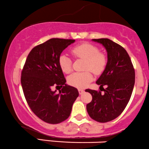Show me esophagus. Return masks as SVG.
Here are the masks:
<instances>
[{"label": "esophagus", "mask_w": 149, "mask_h": 149, "mask_svg": "<svg viewBox=\"0 0 149 149\" xmlns=\"http://www.w3.org/2000/svg\"><path fill=\"white\" fill-rule=\"evenodd\" d=\"M78 91H79V93L80 95H81V94L84 93V91L83 89H78Z\"/></svg>", "instance_id": "esophagus-1"}]
</instances>
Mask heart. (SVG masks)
<instances>
[{
  "label": "heart",
  "instance_id": "b5f03b06",
  "mask_svg": "<svg viewBox=\"0 0 149 149\" xmlns=\"http://www.w3.org/2000/svg\"><path fill=\"white\" fill-rule=\"evenodd\" d=\"M72 54L75 58L85 60L84 70L81 72H74L68 77V83L78 88H85L92 81L93 74H100L107 65V58L104 54L99 52L98 48L91 44L84 43L72 49ZM58 65L61 70L68 74L72 71V61L65 54H61L58 58Z\"/></svg>",
  "mask_w": 149,
  "mask_h": 149
}]
</instances>
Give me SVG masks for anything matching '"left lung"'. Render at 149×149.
Returning a JSON list of instances; mask_svg holds the SVG:
<instances>
[{
    "label": "left lung",
    "instance_id": "obj_1",
    "mask_svg": "<svg viewBox=\"0 0 149 149\" xmlns=\"http://www.w3.org/2000/svg\"><path fill=\"white\" fill-rule=\"evenodd\" d=\"M102 44L107 52V63L104 72L96 84L107 88L104 93L86 89L92 95V101L86 105L92 119L106 123L117 118L123 111L130 100L133 90L135 72L126 50L107 38L93 39Z\"/></svg>",
    "mask_w": 149,
    "mask_h": 149
}]
</instances>
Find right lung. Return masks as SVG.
Here are the masks:
<instances>
[{
	"instance_id": "add662e5",
	"label": "right lung",
	"mask_w": 149,
	"mask_h": 149,
	"mask_svg": "<svg viewBox=\"0 0 149 149\" xmlns=\"http://www.w3.org/2000/svg\"><path fill=\"white\" fill-rule=\"evenodd\" d=\"M74 40L52 38L33 48L22 71L21 83L28 104L38 118L47 123L57 124L70 115L77 89L65 84L58 58ZM54 85L63 88L59 94Z\"/></svg>"
}]
</instances>
